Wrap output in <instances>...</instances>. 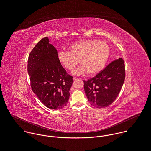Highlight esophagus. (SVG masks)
<instances>
[{"label":"esophagus","instance_id":"34e87169","mask_svg":"<svg viewBox=\"0 0 151 151\" xmlns=\"http://www.w3.org/2000/svg\"><path fill=\"white\" fill-rule=\"evenodd\" d=\"M78 79H80V78H73V80H78Z\"/></svg>","mask_w":151,"mask_h":151}]
</instances>
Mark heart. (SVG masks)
<instances>
[{"instance_id": "b5f03b06", "label": "heart", "mask_w": 151, "mask_h": 151, "mask_svg": "<svg viewBox=\"0 0 151 151\" xmlns=\"http://www.w3.org/2000/svg\"><path fill=\"white\" fill-rule=\"evenodd\" d=\"M69 49L70 52L60 51L58 60L69 71H72L79 60L81 65L72 72L78 76L88 72L92 75L98 74L104 67L110 53L106 42L96 39L80 40L71 45Z\"/></svg>"}]
</instances>
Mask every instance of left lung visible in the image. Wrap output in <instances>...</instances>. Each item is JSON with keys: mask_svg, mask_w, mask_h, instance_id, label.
Wrapping results in <instances>:
<instances>
[{"mask_svg": "<svg viewBox=\"0 0 151 151\" xmlns=\"http://www.w3.org/2000/svg\"><path fill=\"white\" fill-rule=\"evenodd\" d=\"M125 75L124 61L120 58L93 78L83 80L84 91L90 104L98 108L111 104L120 92Z\"/></svg>", "mask_w": 151, "mask_h": 151, "instance_id": "1", "label": "left lung"}]
</instances>
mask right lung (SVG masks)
I'll list each match as a JSON object with an SVG mask.
<instances>
[{
	"mask_svg": "<svg viewBox=\"0 0 151 151\" xmlns=\"http://www.w3.org/2000/svg\"><path fill=\"white\" fill-rule=\"evenodd\" d=\"M47 37L41 39L29 53L27 71L33 92L45 106L59 109L66 106L73 83L58 58V51Z\"/></svg>",
	"mask_w": 151,
	"mask_h": 151,
	"instance_id": "1",
	"label": "right lung"
}]
</instances>
